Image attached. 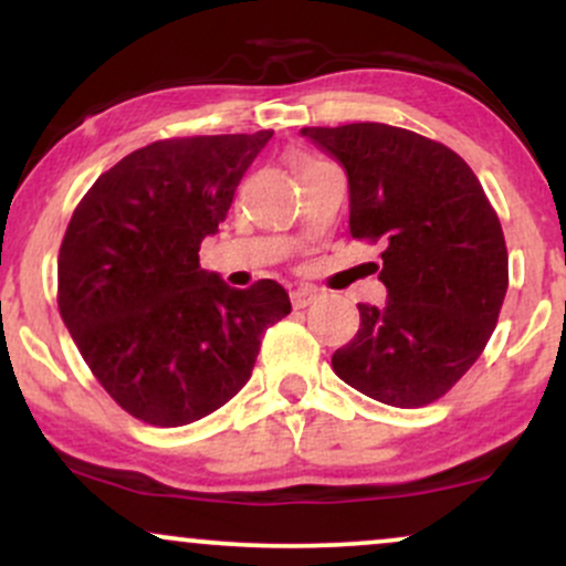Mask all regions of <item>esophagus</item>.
I'll list each match as a JSON object with an SVG mask.
<instances>
[{
    "label": "esophagus",
    "mask_w": 566,
    "mask_h": 566,
    "mask_svg": "<svg viewBox=\"0 0 566 566\" xmlns=\"http://www.w3.org/2000/svg\"><path fill=\"white\" fill-rule=\"evenodd\" d=\"M316 297H319V292H316L314 287H297V290H292L290 301H292V308H308Z\"/></svg>",
    "instance_id": "obj_1"
}]
</instances>
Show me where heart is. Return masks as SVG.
<instances>
[{"label":"heart","instance_id":"1","mask_svg":"<svg viewBox=\"0 0 566 566\" xmlns=\"http://www.w3.org/2000/svg\"><path fill=\"white\" fill-rule=\"evenodd\" d=\"M316 161H319V159L308 157V154H295V157H292V167H295V172L301 175V172L308 170V167H314Z\"/></svg>","mask_w":566,"mask_h":566}]
</instances>
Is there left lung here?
I'll return each mask as SVG.
<instances>
[{"instance_id": "left-lung-1", "label": "left lung", "mask_w": 566, "mask_h": 566, "mask_svg": "<svg viewBox=\"0 0 566 566\" xmlns=\"http://www.w3.org/2000/svg\"><path fill=\"white\" fill-rule=\"evenodd\" d=\"M348 175L350 237L386 242L388 301L359 303L337 378L391 407H426L469 373L509 290V250L482 184L452 148L380 122L303 127Z\"/></svg>"}]
</instances>
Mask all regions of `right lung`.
Masks as SVG:
<instances>
[{"mask_svg": "<svg viewBox=\"0 0 566 566\" xmlns=\"http://www.w3.org/2000/svg\"><path fill=\"white\" fill-rule=\"evenodd\" d=\"M193 135L148 143L84 193L57 255V308L108 396L175 428L242 391L261 337L290 314L274 279L231 290L199 265L239 180L271 140Z\"/></svg>", "mask_w": 566, "mask_h": 566, "instance_id": "add662e5", "label": "right lung"}]
</instances>
